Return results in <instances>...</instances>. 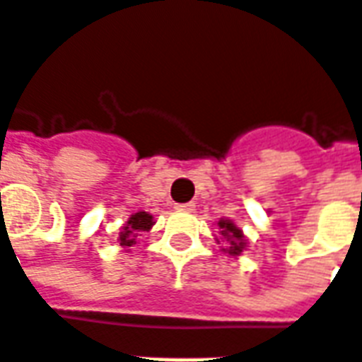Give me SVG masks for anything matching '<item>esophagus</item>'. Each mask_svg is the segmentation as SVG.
<instances>
[{
	"mask_svg": "<svg viewBox=\"0 0 362 362\" xmlns=\"http://www.w3.org/2000/svg\"><path fill=\"white\" fill-rule=\"evenodd\" d=\"M176 211H186V213H192L194 209H196V205L194 204H178L176 207H174Z\"/></svg>",
	"mask_w": 362,
	"mask_h": 362,
	"instance_id": "1",
	"label": "esophagus"
}]
</instances>
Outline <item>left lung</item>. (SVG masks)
<instances>
[{
    "label": "left lung",
    "instance_id": "8db88e82",
    "mask_svg": "<svg viewBox=\"0 0 362 362\" xmlns=\"http://www.w3.org/2000/svg\"><path fill=\"white\" fill-rule=\"evenodd\" d=\"M219 228H221V236H223V252H227L228 256H240L243 250H246V236L240 228L236 227L235 223L230 219H221L219 223ZM219 243V240H217Z\"/></svg>",
    "mask_w": 362,
    "mask_h": 362
}]
</instances>
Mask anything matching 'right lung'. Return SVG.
<instances>
[{"mask_svg":"<svg viewBox=\"0 0 362 362\" xmlns=\"http://www.w3.org/2000/svg\"><path fill=\"white\" fill-rule=\"evenodd\" d=\"M153 225H155L153 215H149L147 211L134 213V215L126 221V225L119 228L118 244L124 250H127L129 246H134V244L137 243V238H139L143 233H149Z\"/></svg>","mask_w":362,"mask_h":362,"instance_id":"add662e5","label":"right lung"}]
</instances>
